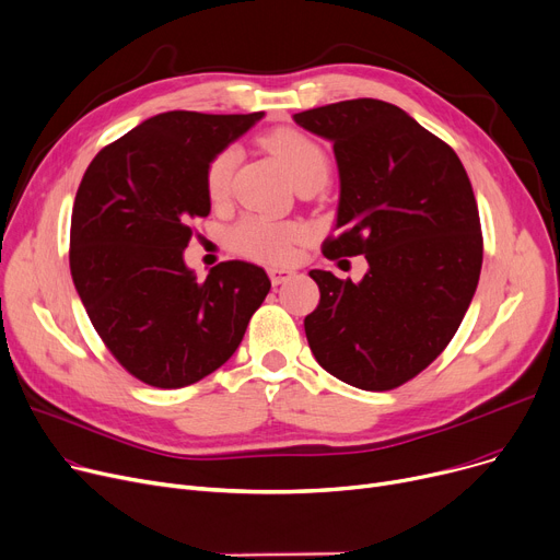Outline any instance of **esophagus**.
Masks as SVG:
<instances>
[{"label":"esophagus","mask_w":560,"mask_h":560,"mask_svg":"<svg viewBox=\"0 0 560 560\" xmlns=\"http://www.w3.org/2000/svg\"><path fill=\"white\" fill-rule=\"evenodd\" d=\"M268 275H270L272 285H281V283H285L292 277H295V270H290V268H270Z\"/></svg>","instance_id":"esophagus-1"}]
</instances>
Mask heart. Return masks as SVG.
I'll return each mask as SVG.
<instances>
[{"instance_id":"1","label":"heart","mask_w":560,"mask_h":560,"mask_svg":"<svg viewBox=\"0 0 560 560\" xmlns=\"http://www.w3.org/2000/svg\"><path fill=\"white\" fill-rule=\"evenodd\" d=\"M262 144L277 159L292 184L302 179H327L329 159L327 152L306 133L298 129H277L265 136ZM238 163V150L226 147L206 172V190L213 201H222L231 190L233 170ZM302 238V226L290 222H277L270 218H245L231 231V247L249 258L283 262L292 254V245Z\"/></svg>"}]
</instances>
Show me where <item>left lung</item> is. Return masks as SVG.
I'll return each instance as SVG.
<instances>
[{
	"label": "left lung",
	"instance_id": "obj_1",
	"mask_svg": "<svg viewBox=\"0 0 560 560\" xmlns=\"http://www.w3.org/2000/svg\"><path fill=\"white\" fill-rule=\"evenodd\" d=\"M334 144L340 197L325 256L368 260L342 281L311 270L319 304L304 329L315 361L361 390H390L431 365L475 298L483 241L460 159L413 117L381 100L295 115Z\"/></svg>",
	"mask_w": 560,
	"mask_h": 560
}]
</instances>
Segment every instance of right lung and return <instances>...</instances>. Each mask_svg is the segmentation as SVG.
Returning <instances> with one entry per match:
<instances>
[{"label":"right lung","mask_w":560,"mask_h":560,"mask_svg":"<svg viewBox=\"0 0 560 560\" xmlns=\"http://www.w3.org/2000/svg\"><path fill=\"white\" fill-rule=\"evenodd\" d=\"M265 113L167 110L88 165L74 197L70 272L95 331L136 378L197 384L238 349L270 292L262 268L226 260L197 279L190 222L209 215L206 172Z\"/></svg>","instance_id":"obj_1"}]
</instances>
